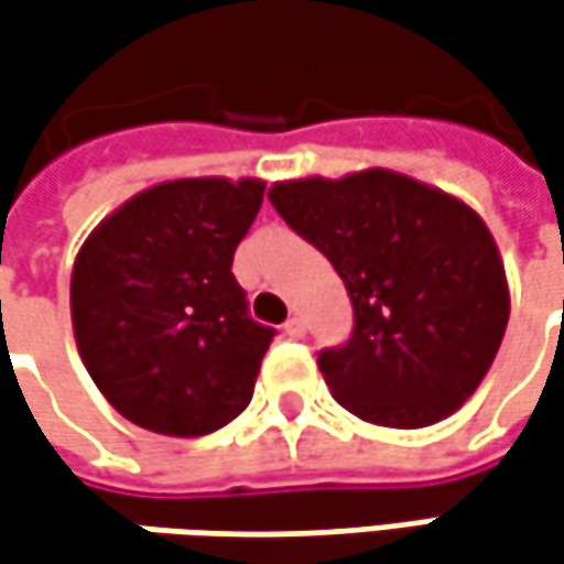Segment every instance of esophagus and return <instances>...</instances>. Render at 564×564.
Wrapping results in <instances>:
<instances>
[{"instance_id": "34e87169", "label": "esophagus", "mask_w": 564, "mask_h": 564, "mask_svg": "<svg viewBox=\"0 0 564 564\" xmlns=\"http://www.w3.org/2000/svg\"><path fill=\"white\" fill-rule=\"evenodd\" d=\"M283 335H286V338H303V335H306V322H303L300 315H290V318L283 322Z\"/></svg>"}]
</instances>
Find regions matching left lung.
Returning a JSON list of instances; mask_svg holds the SVG:
<instances>
[{"mask_svg": "<svg viewBox=\"0 0 564 564\" xmlns=\"http://www.w3.org/2000/svg\"><path fill=\"white\" fill-rule=\"evenodd\" d=\"M268 197L332 261L354 306L348 341L318 350L332 395L382 427H427L456 412L488 373L511 315L481 216L386 169L281 182Z\"/></svg>", "mask_w": 564, "mask_h": 564, "instance_id": "8db88e82", "label": "left lung"}]
</instances>
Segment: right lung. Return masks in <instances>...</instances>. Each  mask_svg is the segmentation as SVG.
<instances>
[{
  "mask_svg": "<svg viewBox=\"0 0 564 564\" xmlns=\"http://www.w3.org/2000/svg\"><path fill=\"white\" fill-rule=\"evenodd\" d=\"M261 200L254 178L165 182L85 239L69 286L76 345L127 421L200 437L246 412L278 335L232 274Z\"/></svg>",
  "mask_w": 564,
  "mask_h": 564,
  "instance_id": "right-lung-1",
  "label": "right lung"
}]
</instances>
